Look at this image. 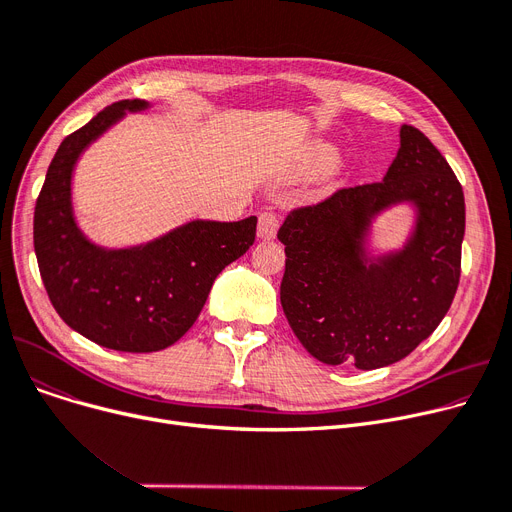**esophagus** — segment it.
<instances>
[{
    "instance_id": "obj_1",
    "label": "esophagus",
    "mask_w": 512,
    "mask_h": 512,
    "mask_svg": "<svg viewBox=\"0 0 512 512\" xmlns=\"http://www.w3.org/2000/svg\"><path fill=\"white\" fill-rule=\"evenodd\" d=\"M278 228H280L278 215H274V213H267V211L259 213V224H257V234H259V238H263V240H272V238L276 236Z\"/></svg>"
}]
</instances>
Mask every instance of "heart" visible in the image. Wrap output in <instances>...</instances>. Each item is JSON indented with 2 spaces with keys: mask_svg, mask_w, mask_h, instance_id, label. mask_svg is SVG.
<instances>
[{
  "mask_svg": "<svg viewBox=\"0 0 512 512\" xmlns=\"http://www.w3.org/2000/svg\"><path fill=\"white\" fill-rule=\"evenodd\" d=\"M332 157H334V153H332V149H328V147H319V149L315 151V159L319 161V164H328V161H332Z\"/></svg>",
  "mask_w": 512,
  "mask_h": 512,
  "instance_id": "heart-1",
  "label": "heart"
}]
</instances>
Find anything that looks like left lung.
Instances as JSON below:
<instances>
[{
    "label": "left lung",
    "mask_w": 512,
    "mask_h": 512,
    "mask_svg": "<svg viewBox=\"0 0 512 512\" xmlns=\"http://www.w3.org/2000/svg\"><path fill=\"white\" fill-rule=\"evenodd\" d=\"M420 209L410 245L380 264L362 263L372 215L392 202ZM465 197L444 155L405 124L384 180L338 188L288 211L280 303L288 324L321 363L378 369L411 355L432 334L459 288Z\"/></svg>",
    "instance_id": "8db88e82"
}]
</instances>
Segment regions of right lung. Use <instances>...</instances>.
<instances>
[{
	"label": "right lung",
	"mask_w": 512,
	"mask_h": 512,
	"mask_svg": "<svg viewBox=\"0 0 512 512\" xmlns=\"http://www.w3.org/2000/svg\"><path fill=\"white\" fill-rule=\"evenodd\" d=\"M124 99L74 130L53 155L35 205L33 240L47 297L66 324L99 346L153 353L197 321L213 280L255 242L257 218L191 222L145 247L105 251L80 234L70 207L76 157L124 116L143 110Z\"/></svg>",
	"instance_id": "right-lung-1"
}]
</instances>
